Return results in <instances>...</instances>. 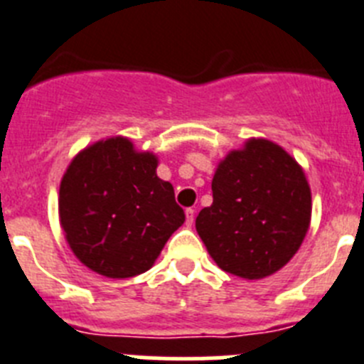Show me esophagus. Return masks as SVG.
I'll return each instance as SVG.
<instances>
[{
	"label": "esophagus",
	"instance_id": "1",
	"mask_svg": "<svg viewBox=\"0 0 364 364\" xmlns=\"http://www.w3.org/2000/svg\"><path fill=\"white\" fill-rule=\"evenodd\" d=\"M185 214H186V225L191 227L192 223H194V218H196V210L194 208H186L185 210Z\"/></svg>",
	"mask_w": 364,
	"mask_h": 364
}]
</instances>
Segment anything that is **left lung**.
I'll use <instances>...</instances> for the list:
<instances>
[{"label":"left lung","mask_w":364,"mask_h":364,"mask_svg":"<svg viewBox=\"0 0 364 364\" xmlns=\"http://www.w3.org/2000/svg\"><path fill=\"white\" fill-rule=\"evenodd\" d=\"M309 220L304 170L282 146L249 139L218 164L213 205L198 214L196 230L218 267L257 280L291 260Z\"/></svg>","instance_id":"1"}]
</instances>
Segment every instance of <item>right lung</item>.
<instances>
[{"mask_svg": "<svg viewBox=\"0 0 364 364\" xmlns=\"http://www.w3.org/2000/svg\"><path fill=\"white\" fill-rule=\"evenodd\" d=\"M157 157L126 137L75 156L60 183V225L75 257L95 273L129 278L148 271L185 221Z\"/></svg>", "mask_w": 364, "mask_h": 364, "instance_id": "right-lung-1", "label": "right lung"}]
</instances>
